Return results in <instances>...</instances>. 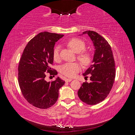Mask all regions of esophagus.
I'll list each match as a JSON object with an SVG mask.
<instances>
[{"label":"esophagus","mask_w":135,"mask_h":135,"mask_svg":"<svg viewBox=\"0 0 135 135\" xmlns=\"http://www.w3.org/2000/svg\"><path fill=\"white\" fill-rule=\"evenodd\" d=\"M72 79H65V81H67V82H70V81H72Z\"/></svg>","instance_id":"esophagus-1"}]
</instances>
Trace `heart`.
<instances>
[{"label":"heart","instance_id":"1","mask_svg":"<svg viewBox=\"0 0 135 135\" xmlns=\"http://www.w3.org/2000/svg\"><path fill=\"white\" fill-rule=\"evenodd\" d=\"M68 45L70 47L73 51L76 53H80L85 49V43L79 38H74L71 39L68 42ZM53 56L55 60H57L59 57V46H56L54 49ZM78 58L80 62L84 65H88L90 64L92 57L90 54L88 52H83L78 56ZM80 66L78 63H65L61 66L60 72L65 76L72 77L76 75V73L79 71Z\"/></svg>","mask_w":135,"mask_h":135}]
</instances>
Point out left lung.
<instances>
[{
	"label": "left lung",
	"instance_id": "8db88e82",
	"mask_svg": "<svg viewBox=\"0 0 135 135\" xmlns=\"http://www.w3.org/2000/svg\"><path fill=\"white\" fill-rule=\"evenodd\" d=\"M95 47L92 65L83 75L90 74V83L84 82L78 90L81 100L88 105H96L105 99L111 91L115 77V62L111 47L105 38L93 31H86Z\"/></svg>",
	"mask_w": 135,
	"mask_h": 135
}]
</instances>
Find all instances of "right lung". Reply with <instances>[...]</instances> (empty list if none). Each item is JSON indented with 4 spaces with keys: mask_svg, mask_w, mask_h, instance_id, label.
Segmentation results:
<instances>
[{
    "mask_svg": "<svg viewBox=\"0 0 135 135\" xmlns=\"http://www.w3.org/2000/svg\"><path fill=\"white\" fill-rule=\"evenodd\" d=\"M63 35L44 31L38 33L25 47L18 66V83L22 95L32 105L46 109L55 104L59 89L65 84L59 77L45 80L46 72L56 75L51 68L55 44Z\"/></svg>",
    "mask_w": 135,
    "mask_h": 135,
    "instance_id": "1",
    "label": "right lung"
}]
</instances>
